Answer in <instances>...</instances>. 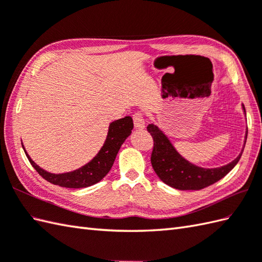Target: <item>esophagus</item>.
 I'll return each mask as SVG.
<instances>
[{"instance_id": "esophagus-1", "label": "esophagus", "mask_w": 262, "mask_h": 262, "mask_svg": "<svg viewBox=\"0 0 262 262\" xmlns=\"http://www.w3.org/2000/svg\"><path fill=\"white\" fill-rule=\"evenodd\" d=\"M133 120L134 125H135V128H144L145 127V119L141 112H137L133 115Z\"/></svg>"}]
</instances>
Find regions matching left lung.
Here are the masks:
<instances>
[{"instance_id":"8db88e82","label":"left lung","mask_w":262,"mask_h":262,"mask_svg":"<svg viewBox=\"0 0 262 262\" xmlns=\"http://www.w3.org/2000/svg\"><path fill=\"white\" fill-rule=\"evenodd\" d=\"M243 111H245V107H243ZM147 130L154 141L150 155L151 166L164 183L178 190H202L204 187L214 184L236 165L242 155L241 153L234 161L221 167H199L187 162L176 151L174 146L159 127L154 124H149Z\"/></svg>"}]
</instances>
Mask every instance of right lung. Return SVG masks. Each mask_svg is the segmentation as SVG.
Instances as JSON below:
<instances>
[{"instance_id": "add662e5", "label": "right lung", "mask_w": 262, "mask_h": 262, "mask_svg": "<svg viewBox=\"0 0 262 262\" xmlns=\"http://www.w3.org/2000/svg\"><path fill=\"white\" fill-rule=\"evenodd\" d=\"M134 127L133 119L130 116H126L121 119L115 120L109 125L108 135L101 149L98 151L93 160L86 165L76 169L74 172H68L63 174H52L39 167L31 160V157L24 149L28 160L31 165L42 178L54 185H59L68 188H81L87 187L98 183L111 171L113 164L116 159L120 146L123 145L125 139L130 135Z\"/></svg>"}]
</instances>
